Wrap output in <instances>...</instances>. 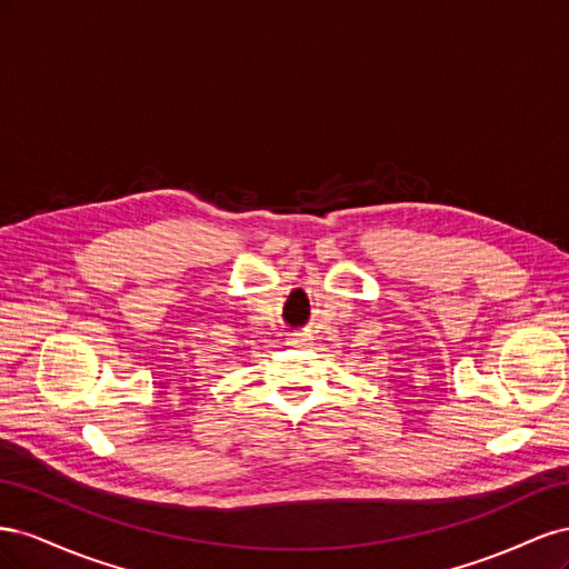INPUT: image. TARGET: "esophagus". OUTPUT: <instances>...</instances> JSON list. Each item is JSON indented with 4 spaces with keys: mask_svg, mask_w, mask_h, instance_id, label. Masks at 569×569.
<instances>
[{
    "mask_svg": "<svg viewBox=\"0 0 569 569\" xmlns=\"http://www.w3.org/2000/svg\"><path fill=\"white\" fill-rule=\"evenodd\" d=\"M299 337H301V335H291V339H295V341H291V343H299V341H297Z\"/></svg>",
    "mask_w": 569,
    "mask_h": 569,
    "instance_id": "esophagus-1",
    "label": "esophagus"
}]
</instances>
